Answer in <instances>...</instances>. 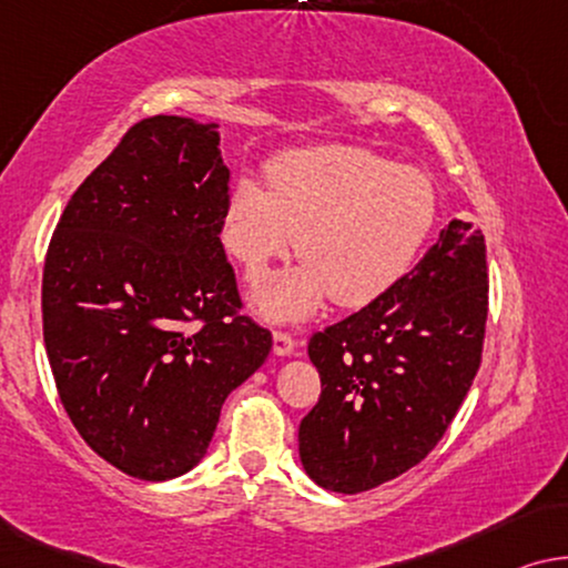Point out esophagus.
<instances>
[{
  "label": "esophagus",
  "mask_w": 568,
  "mask_h": 568,
  "mask_svg": "<svg viewBox=\"0 0 568 568\" xmlns=\"http://www.w3.org/2000/svg\"><path fill=\"white\" fill-rule=\"evenodd\" d=\"M295 347H298V342H295L287 332L273 334V353L277 357H291L295 353Z\"/></svg>",
  "instance_id": "34e87169"
}]
</instances>
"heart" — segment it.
<instances>
[{
  "label": "heart",
  "mask_w": 568,
  "mask_h": 568,
  "mask_svg": "<svg viewBox=\"0 0 568 568\" xmlns=\"http://www.w3.org/2000/svg\"><path fill=\"white\" fill-rule=\"evenodd\" d=\"M267 178L239 174L223 219V242L250 273L293 244L303 260L254 277L250 298L267 322H301L329 298H378L412 267L437 219L427 174L361 146L287 151Z\"/></svg>",
  "instance_id": "1"
}]
</instances>
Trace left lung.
<instances>
[{
  "mask_svg": "<svg viewBox=\"0 0 568 568\" xmlns=\"http://www.w3.org/2000/svg\"><path fill=\"white\" fill-rule=\"evenodd\" d=\"M486 308L484 234L455 219L386 293L314 334L322 396L298 427L311 481L357 494L417 466L476 378Z\"/></svg>",
  "mask_w": 568,
  "mask_h": 568,
  "instance_id": "1",
  "label": "left lung"
}]
</instances>
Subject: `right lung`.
Instances as JSON below:
<instances>
[{
  "instance_id": "add662e5",
  "label": "right lung",
  "mask_w": 568,
  "mask_h": 568,
  "mask_svg": "<svg viewBox=\"0 0 568 568\" xmlns=\"http://www.w3.org/2000/svg\"><path fill=\"white\" fill-rule=\"evenodd\" d=\"M229 193L219 123L146 118L71 195L48 246L43 339L63 409L143 481L205 458L223 402L273 349L234 316Z\"/></svg>"
}]
</instances>
